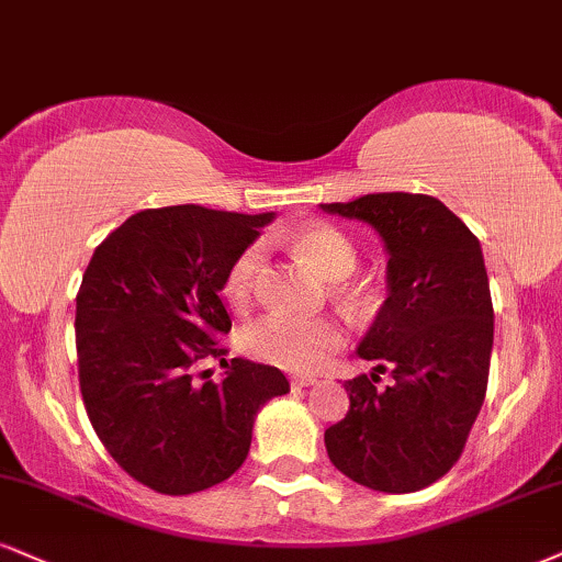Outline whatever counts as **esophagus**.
Returning a JSON list of instances; mask_svg holds the SVG:
<instances>
[{
	"instance_id": "34e87169",
	"label": "esophagus",
	"mask_w": 562,
	"mask_h": 562,
	"mask_svg": "<svg viewBox=\"0 0 562 562\" xmlns=\"http://www.w3.org/2000/svg\"><path fill=\"white\" fill-rule=\"evenodd\" d=\"M289 383H292V387H310V385H315L317 380L313 375H292L289 378Z\"/></svg>"
}]
</instances>
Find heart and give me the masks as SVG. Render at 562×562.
<instances>
[{"instance_id":"1","label":"heart","mask_w":562,"mask_h":562,"mask_svg":"<svg viewBox=\"0 0 562 562\" xmlns=\"http://www.w3.org/2000/svg\"><path fill=\"white\" fill-rule=\"evenodd\" d=\"M283 245L296 258L307 260L325 281H341L357 268V247L341 228L330 224H307L281 234ZM262 266V247L249 245L228 262L224 276V294L234 307H247ZM344 346V328L328 317L266 315L241 330V349L260 362L286 367V370H317Z\"/></svg>"}]
</instances>
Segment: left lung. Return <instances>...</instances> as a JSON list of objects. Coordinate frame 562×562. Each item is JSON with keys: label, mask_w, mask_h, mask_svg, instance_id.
<instances>
[{"label": "left lung", "mask_w": 562, "mask_h": 562, "mask_svg": "<svg viewBox=\"0 0 562 562\" xmlns=\"http://www.w3.org/2000/svg\"><path fill=\"white\" fill-rule=\"evenodd\" d=\"M321 207L383 239L387 296L357 355L394 378L383 392L374 372L346 380L349 412L325 429L328 459L362 487L417 493L459 461L487 393L495 315L480 239L429 195Z\"/></svg>", "instance_id": "left-lung-1"}]
</instances>
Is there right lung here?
I'll return each mask as SVG.
<instances>
[{"label": "right lung", "instance_id": "add662e5", "mask_svg": "<svg viewBox=\"0 0 562 562\" xmlns=\"http://www.w3.org/2000/svg\"><path fill=\"white\" fill-rule=\"evenodd\" d=\"M273 213L148 207L95 247L78 292L75 344L88 419L112 459L161 495H190L245 463L260 406L289 393L279 367L234 357L224 276ZM200 358L221 384L191 380Z\"/></svg>", "mask_w": 562, "mask_h": 562}]
</instances>
